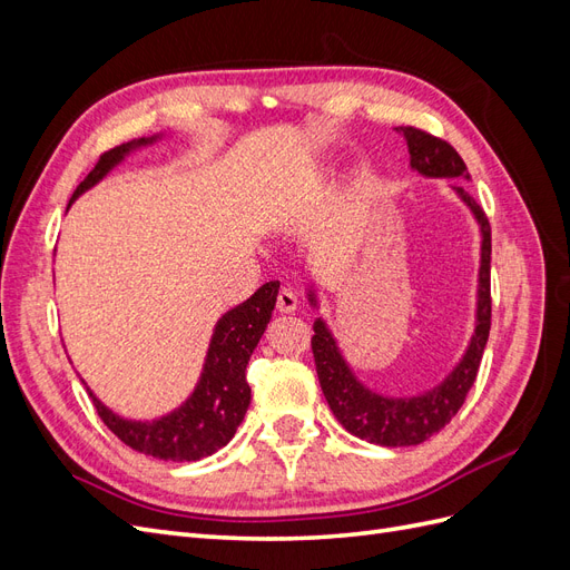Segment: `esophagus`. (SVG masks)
I'll list each match as a JSON object with an SVG mask.
<instances>
[{"label": "esophagus", "mask_w": 570, "mask_h": 570, "mask_svg": "<svg viewBox=\"0 0 570 570\" xmlns=\"http://www.w3.org/2000/svg\"><path fill=\"white\" fill-rule=\"evenodd\" d=\"M297 295H295V289L292 287H283L281 292H278V302H275V306H278V312L281 314H292L297 308Z\"/></svg>", "instance_id": "34e87169"}]
</instances>
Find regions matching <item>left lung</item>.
Listing matches in <instances>:
<instances>
[{"label":"left lung","instance_id":"obj_1","mask_svg":"<svg viewBox=\"0 0 570 570\" xmlns=\"http://www.w3.org/2000/svg\"><path fill=\"white\" fill-rule=\"evenodd\" d=\"M409 145L411 168L419 170L425 178H469L463 159L459 151L440 140V137L419 130L413 126L396 128ZM454 193L465 202L473 212L482 245H480V275H478V312H475V333L471 337L469 350L456 364V368L444 377V381L416 396H385L368 390L356 381L350 364L344 361L333 333L327 331L323 318L314 323L312 350L316 361L318 383L327 406L335 413V419L352 435L381 444V446H411L421 444L438 435L440 430L450 423L465 394L473 387L475 375L482 361V352L490 337L492 321V297H490V256H492V235L490 220L482 212V206L469 195L463 185H454ZM308 302L316 306L314 289L308 292Z\"/></svg>","mask_w":570,"mask_h":570}]
</instances>
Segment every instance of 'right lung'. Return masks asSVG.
Returning a JSON list of instances; mask_svg holds the SVG:
<instances>
[{
	"mask_svg": "<svg viewBox=\"0 0 570 570\" xmlns=\"http://www.w3.org/2000/svg\"><path fill=\"white\" fill-rule=\"evenodd\" d=\"M154 140H157V135L140 137V140L118 145L101 154L88 178L76 187L68 206L85 189H90L105 178L132 149L145 147ZM278 281L262 285L247 302L218 318L199 383L195 392L187 396V402L176 411L157 421H128L116 416L88 387L99 419L130 450L164 461H199L218 452L220 446H226L249 409L252 390L247 385L245 371L252 352L256 350L271 321L275 299H278Z\"/></svg>",
	"mask_w": 570,
	"mask_h": 570,
	"instance_id": "add662e5",
	"label": "right lung"
}]
</instances>
